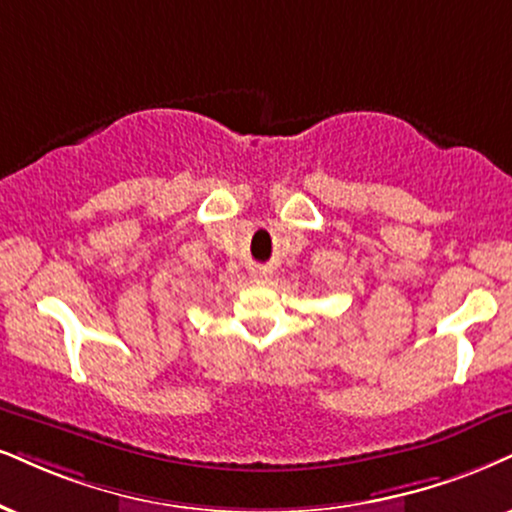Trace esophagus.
Here are the masks:
<instances>
[{"mask_svg": "<svg viewBox=\"0 0 512 512\" xmlns=\"http://www.w3.org/2000/svg\"><path fill=\"white\" fill-rule=\"evenodd\" d=\"M254 280H256V282L268 280V273H258V270H256V273H254Z\"/></svg>", "mask_w": 512, "mask_h": 512, "instance_id": "obj_1", "label": "esophagus"}]
</instances>
